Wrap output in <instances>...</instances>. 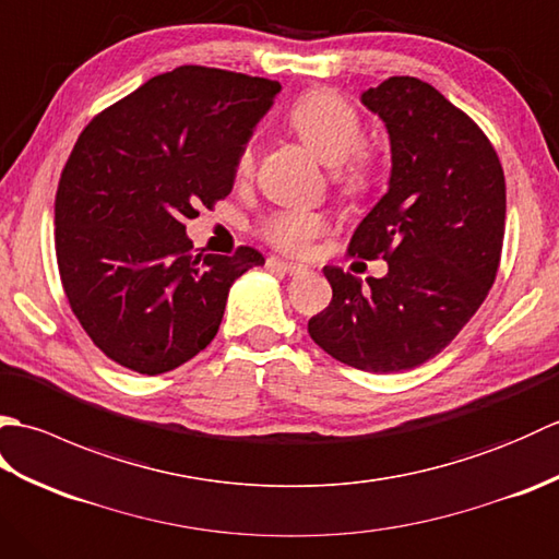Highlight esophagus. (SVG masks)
Instances as JSON below:
<instances>
[{"mask_svg": "<svg viewBox=\"0 0 559 559\" xmlns=\"http://www.w3.org/2000/svg\"><path fill=\"white\" fill-rule=\"evenodd\" d=\"M266 266H269L271 271L290 273V276H300V273H307V266H302V264H290V261H283V259H276V257H271V259L266 261Z\"/></svg>", "mask_w": 559, "mask_h": 559, "instance_id": "obj_1", "label": "esophagus"}]
</instances>
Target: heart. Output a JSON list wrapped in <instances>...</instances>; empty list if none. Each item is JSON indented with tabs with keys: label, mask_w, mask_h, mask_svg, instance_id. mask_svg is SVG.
<instances>
[{
	"label": "heart",
	"mask_w": 559,
	"mask_h": 559,
	"mask_svg": "<svg viewBox=\"0 0 559 559\" xmlns=\"http://www.w3.org/2000/svg\"><path fill=\"white\" fill-rule=\"evenodd\" d=\"M288 122L307 148H312L331 168H338V180L348 189H365L372 180V153L362 146V120L358 110L336 91L317 88L290 105ZM257 151L249 141L237 158V175L254 170ZM329 230L324 213L286 209L276 211L261 225L266 240L288 254H305L317 237Z\"/></svg>",
	"instance_id": "obj_1"
}]
</instances>
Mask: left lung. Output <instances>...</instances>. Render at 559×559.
I'll list each match as a JSON object with an SVG mask.
<instances>
[{
  "label": "left lung",
  "mask_w": 559,
  "mask_h": 559,
  "mask_svg": "<svg viewBox=\"0 0 559 559\" xmlns=\"http://www.w3.org/2000/svg\"><path fill=\"white\" fill-rule=\"evenodd\" d=\"M360 100L386 127L391 175L348 252L389 271L362 286L324 266L334 298L307 331L331 358L386 374L435 358L478 312L500 266L507 192L488 136L430 83L391 76Z\"/></svg>",
  "instance_id": "8db88e82"
}]
</instances>
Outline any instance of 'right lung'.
Instances as JSON below:
<instances>
[{
	"label": "right lung",
	"mask_w": 559,
	"mask_h": 559,
	"mask_svg": "<svg viewBox=\"0 0 559 559\" xmlns=\"http://www.w3.org/2000/svg\"><path fill=\"white\" fill-rule=\"evenodd\" d=\"M278 81L209 67L148 79L83 129L55 199L71 312L110 360L163 374L218 334L233 283L264 257L192 254L185 221L233 192Z\"/></svg>",
	"instance_id": "obj_1"
}]
</instances>
